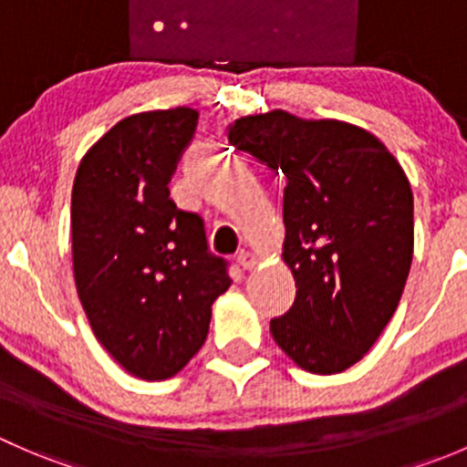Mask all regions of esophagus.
Here are the masks:
<instances>
[{"label":"esophagus","instance_id":"34e87169","mask_svg":"<svg viewBox=\"0 0 467 467\" xmlns=\"http://www.w3.org/2000/svg\"><path fill=\"white\" fill-rule=\"evenodd\" d=\"M237 264L244 268V271H251V268H255L257 257L253 255L251 251H242V253H239V255H237Z\"/></svg>","mask_w":467,"mask_h":467}]
</instances>
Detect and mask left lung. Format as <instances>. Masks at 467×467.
<instances>
[{"label":"left lung","instance_id":"obj_1","mask_svg":"<svg viewBox=\"0 0 467 467\" xmlns=\"http://www.w3.org/2000/svg\"><path fill=\"white\" fill-rule=\"evenodd\" d=\"M228 140L286 182L282 260L296 300L271 321L273 338L307 373H343L373 348L407 285V173L373 133L338 119L271 110L234 121Z\"/></svg>","mask_w":467,"mask_h":467}]
</instances>
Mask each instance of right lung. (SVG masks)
I'll list each match as a JSON object with an SVG mask.
<instances>
[{"label": "right lung", "instance_id": "right-lung-1", "mask_svg": "<svg viewBox=\"0 0 467 467\" xmlns=\"http://www.w3.org/2000/svg\"><path fill=\"white\" fill-rule=\"evenodd\" d=\"M199 112L178 106L117 121L83 155L72 187L74 282L94 337L135 378L181 373L230 286L199 214L169 199Z\"/></svg>", "mask_w": 467, "mask_h": 467}]
</instances>
